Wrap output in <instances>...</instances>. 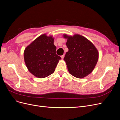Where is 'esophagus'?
Segmentation results:
<instances>
[{
	"label": "esophagus",
	"instance_id": "1",
	"mask_svg": "<svg viewBox=\"0 0 120 120\" xmlns=\"http://www.w3.org/2000/svg\"><path fill=\"white\" fill-rule=\"evenodd\" d=\"M61 58H62V59H63V58H64V57H65V55L64 54V55H61Z\"/></svg>",
	"mask_w": 120,
	"mask_h": 120
}]
</instances>
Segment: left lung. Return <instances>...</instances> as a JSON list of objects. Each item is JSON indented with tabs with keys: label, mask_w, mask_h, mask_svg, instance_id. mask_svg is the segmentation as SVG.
I'll use <instances>...</instances> for the list:
<instances>
[{
	"label": "left lung",
	"mask_w": 120,
	"mask_h": 120,
	"mask_svg": "<svg viewBox=\"0 0 120 120\" xmlns=\"http://www.w3.org/2000/svg\"><path fill=\"white\" fill-rule=\"evenodd\" d=\"M68 38L66 45L68 51L64 60L68 71L74 77L82 78L90 74L98 60V52L93 44L84 36L64 35Z\"/></svg>",
	"instance_id": "1"
}]
</instances>
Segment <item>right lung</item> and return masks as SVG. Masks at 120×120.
Segmentation results:
<instances>
[{
    "label": "right lung",
    "instance_id": "right-lung-1",
    "mask_svg": "<svg viewBox=\"0 0 120 120\" xmlns=\"http://www.w3.org/2000/svg\"><path fill=\"white\" fill-rule=\"evenodd\" d=\"M52 36L43 34L25 49L24 60L30 72L42 78L53 73L61 57L56 53V47Z\"/></svg>",
    "mask_w": 120,
    "mask_h": 120
}]
</instances>
